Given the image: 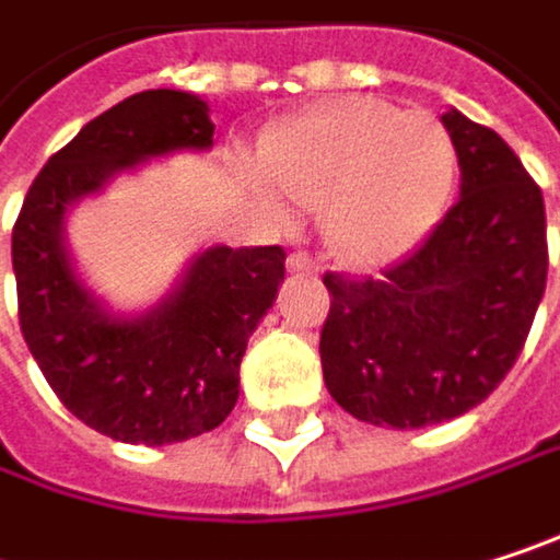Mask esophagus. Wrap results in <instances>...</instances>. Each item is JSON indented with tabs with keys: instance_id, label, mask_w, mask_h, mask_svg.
<instances>
[{
	"instance_id": "obj_1",
	"label": "esophagus",
	"mask_w": 560,
	"mask_h": 560,
	"mask_svg": "<svg viewBox=\"0 0 560 560\" xmlns=\"http://www.w3.org/2000/svg\"><path fill=\"white\" fill-rule=\"evenodd\" d=\"M288 269L291 272H307V276H317V262H314V256H307V253H291L288 256Z\"/></svg>"
}]
</instances>
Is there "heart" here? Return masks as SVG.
<instances>
[{
    "label": "heart",
    "mask_w": 560,
    "mask_h": 560,
    "mask_svg": "<svg viewBox=\"0 0 560 560\" xmlns=\"http://www.w3.org/2000/svg\"><path fill=\"white\" fill-rule=\"evenodd\" d=\"M269 184L324 210V236L347 262H383L418 243L444 210L457 149L428 113L343 96L284 122L262 152Z\"/></svg>",
    "instance_id": "b5f03b06"
}]
</instances>
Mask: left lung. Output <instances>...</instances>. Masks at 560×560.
<instances>
[{
    "label": "left lung",
    "mask_w": 560,
    "mask_h": 560,
    "mask_svg": "<svg viewBox=\"0 0 560 560\" xmlns=\"http://www.w3.org/2000/svg\"><path fill=\"white\" fill-rule=\"evenodd\" d=\"M441 122L460 162L457 203L380 276H324V383L380 428L480 405L518 360L548 279L541 187L493 129L457 109Z\"/></svg>",
    "instance_id": "left-lung-1"
}]
</instances>
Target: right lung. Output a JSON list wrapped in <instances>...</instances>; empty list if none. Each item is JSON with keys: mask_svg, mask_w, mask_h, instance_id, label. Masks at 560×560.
Masks as SVG:
<instances>
[{"mask_svg": "<svg viewBox=\"0 0 560 560\" xmlns=\"http://www.w3.org/2000/svg\"><path fill=\"white\" fill-rule=\"evenodd\" d=\"M207 145L213 122L203 100L180 90L136 93L48 159L12 226L19 324L32 357L67 411L126 444L159 447L223 424L240 398L246 343L284 279V249H207L159 311L116 320L73 276L60 220L116 171Z\"/></svg>", "mask_w": 560, "mask_h": 560, "instance_id": "add662e5", "label": "right lung"}]
</instances>
